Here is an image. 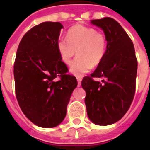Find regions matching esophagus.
<instances>
[{
    "label": "esophagus",
    "mask_w": 150,
    "mask_h": 150,
    "mask_svg": "<svg viewBox=\"0 0 150 150\" xmlns=\"http://www.w3.org/2000/svg\"><path fill=\"white\" fill-rule=\"evenodd\" d=\"M76 79H77L78 84H79V86H80V85H81V82H82V78L80 77V76H78V77H76Z\"/></svg>",
    "instance_id": "obj_1"
}]
</instances>
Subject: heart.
<instances>
[{
  "label": "heart",
  "instance_id": "obj_1",
  "mask_svg": "<svg viewBox=\"0 0 150 150\" xmlns=\"http://www.w3.org/2000/svg\"><path fill=\"white\" fill-rule=\"evenodd\" d=\"M57 50L61 61L66 64L71 63L75 53L78 54L71 64L70 71L81 76L103 61L107 50V39L93 28L76 25L68 29L67 40H59Z\"/></svg>",
  "mask_w": 150,
  "mask_h": 150
}]
</instances>
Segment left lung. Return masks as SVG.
<instances>
[{
    "label": "left lung",
    "instance_id": "8db88e82",
    "mask_svg": "<svg viewBox=\"0 0 150 150\" xmlns=\"http://www.w3.org/2000/svg\"><path fill=\"white\" fill-rule=\"evenodd\" d=\"M103 29L107 50L103 61L91 76L82 81L86 96L87 115L97 125H109L118 121L128 111L135 91L138 62L132 41L114 18L91 20ZM103 77L102 83L93 77Z\"/></svg>",
    "mask_w": 150,
    "mask_h": 150
}]
</instances>
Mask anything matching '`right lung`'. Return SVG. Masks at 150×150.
Instances as JSON below:
<instances>
[{
    "mask_svg": "<svg viewBox=\"0 0 150 150\" xmlns=\"http://www.w3.org/2000/svg\"><path fill=\"white\" fill-rule=\"evenodd\" d=\"M62 28L58 22L34 26L22 37L16 53L14 77L18 103L27 118L41 128H54L63 121L78 85L75 76L66 74L68 68L57 50Z\"/></svg>",
    "mask_w": 150,
    "mask_h": 150,
    "instance_id": "1",
    "label": "right lung"
}]
</instances>
